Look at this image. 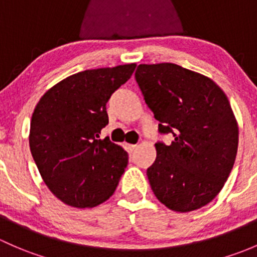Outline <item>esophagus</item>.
<instances>
[{
	"mask_svg": "<svg viewBox=\"0 0 257 257\" xmlns=\"http://www.w3.org/2000/svg\"><path fill=\"white\" fill-rule=\"evenodd\" d=\"M136 148H137V145H127V150L130 151V152H134Z\"/></svg>",
	"mask_w": 257,
	"mask_h": 257,
	"instance_id": "esophagus-1",
	"label": "esophagus"
}]
</instances>
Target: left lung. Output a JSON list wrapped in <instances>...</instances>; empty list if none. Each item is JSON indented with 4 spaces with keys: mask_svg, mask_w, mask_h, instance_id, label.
<instances>
[{
    "mask_svg": "<svg viewBox=\"0 0 257 257\" xmlns=\"http://www.w3.org/2000/svg\"><path fill=\"white\" fill-rule=\"evenodd\" d=\"M160 135L147 168L151 188L174 211L210 203L226 182L237 152L239 130L224 91L211 79L172 63L140 64L135 73Z\"/></svg>",
    "mask_w": 257,
    "mask_h": 257,
    "instance_id": "obj_1",
    "label": "left lung"
}]
</instances>
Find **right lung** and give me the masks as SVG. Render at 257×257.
I'll return each instance as SVG.
<instances>
[{"label":"right lung","instance_id":"right-lung-1","mask_svg":"<svg viewBox=\"0 0 257 257\" xmlns=\"http://www.w3.org/2000/svg\"><path fill=\"white\" fill-rule=\"evenodd\" d=\"M136 64L80 71L49 89L34 109L30 147L50 192L65 204L90 208L115 192L128 155L109 137L106 102Z\"/></svg>","mask_w":257,"mask_h":257}]
</instances>
